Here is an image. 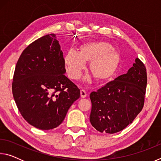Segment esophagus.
Here are the masks:
<instances>
[{
	"mask_svg": "<svg viewBox=\"0 0 161 161\" xmlns=\"http://www.w3.org/2000/svg\"><path fill=\"white\" fill-rule=\"evenodd\" d=\"M80 96L81 98H85L86 97V92L84 89H81L80 90Z\"/></svg>",
	"mask_w": 161,
	"mask_h": 161,
	"instance_id": "obj_1",
	"label": "esophagus"
}]
</instances>
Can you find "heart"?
Returning a JSON list of instances; mask_svg holds the SVG:
<instances>
[{"mask_svg":"<svg viewBox=\"0 0 161 161\" xmlns=\"http://www.w3.org/2000/svg\"><path fill=\"white\" fill-rule=\"evenodd\" d=\"M121 61V54L113 49L110 43L104 41L82 43L78 52L70 50L64 57L65 68L69 78L80 79L85 62H89L88 69L98 82L110 80L116 73Z\"/></svg>","mask_w":161,"mask_h":161,"instance_id":"heart-1","label":"heart"}]
</instances>
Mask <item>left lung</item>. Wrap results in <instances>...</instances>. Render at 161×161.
<instances>
[{"instance_id": "1", "label": "left lung", "mask_w": 161, "mask_h": 161, "mask_svg": "<svg viewBox=\"0 0 161 161\" xmlns=\"http://www.w3.org/2000/svg\"><path fill=\"white\" fill-rule=\"evenodd\" d=\"M126 74L90 94L89 120L98 131H121L142 110L147 84L146 69L138 58Z\"/></svg>"}]
</instances>
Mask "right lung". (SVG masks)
<instances>
[{"instance_id":"1","label":"right lung","mask_w":161,"mask_h":161,"mask_svg":"<svg viewBox=\"0 0 161 161\" xmlns=\"http://www.w3.org/2000/svg\"><path fill=\"white\" fill-rule=\"evenodd\" d=\"M63 53L54 34L29 45L16 64L12 91L26 121L41 130L58 127L80 90L64 75Z\"/></svg>"}]
</instances>
